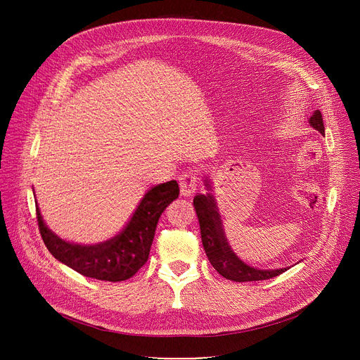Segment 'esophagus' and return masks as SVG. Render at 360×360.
<instances>
[{"mask_svg": "<svg viewBox=\"0 0 360 360\" xmlns=\"http://www.w3.org/2000/svg\"><path fill=\"white\" fill-rule=\"evenodd\" d=\"M198 172L194 169L190 170H185L182 175H179V185H181V194L188 197V195H193L197 190V185H198Z\"/></svg>", "mask_w": 360, "mask_h": 360, "instance_id": "34e87169", "label": "esophagus"}]
</instances>
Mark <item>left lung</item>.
Returning a JSON list of instances; mask_svg holds the SVG:
<instances>
[{
    "label": "left lung",
    "instance_id": "8db88e82",
    "mask_svg": "<svg viewBox=\"0 0 360 360\" xmlns=\"http://www.w3.org/2000/svg\"><path fill=\"white\" fill-rule=\"evenodd\" d=\"M311 127H314L321 134H326V128L323 122V115L316 109L311 118ZM207 190H212V185L209 179L205 181ZM194 209L197 212V217L200 221V231H201V240L202 247L207 254V258L212 262V266L216 271L228 280L233 281H258V280H267L276 277L281 273H285L288 269L280 270H259L255 267L248 266L229 247L228 239L224 236L223 226L220 220V214L217 212L214 197L209 194H198L194 197Z\"/></svg>",
    "mask_w": 360,
    "mask_h": 360
}]
</instances>
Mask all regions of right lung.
Returning a JSON list of instances; mask_svg holds the SVG:
<instances>
[{
	"instance_id": "1",
	"label": "right lung",
	"mask_w": 360,
	"mask_h": 360,
	"mask_svg": "<svg viewBox=\"0 0 360 360\" xmlns=\"http://www.w3.org/2000/svg\"><path fill=\"white\" fill-rule=\"evenodd\" d=\"M178 195L176 181L150 188L125 228L117 236L96 245L61 239L45 224L37 205L36 217L44 243L56 259L86 277L122 281L134 276L148 259L159 217Z\"/></svg>"
}]
</instances>
